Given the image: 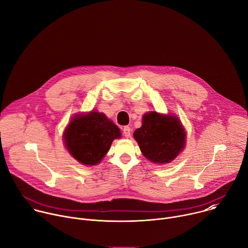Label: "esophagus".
Returning <instances> with one entry per match:
<instances>
[{
    "label": "esophagus",
    "mask_w": 248,
    "mask_h": 248,
    "mask_svg": "<svg viewBox=\"0 0 248 248\" xmlns=\"http://www.w3.org/2000/svg\"><path fill=\"white\" fill-rule=\"evenodd\" d=\"M123 134L126 138H129L131 135V128L129 126H124L123 127Z\"/></svg>",
    "instance_id": "34e87169"
}]
</instances>
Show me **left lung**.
<instances>
[{
    "label": "left lung",
    "mask_w": 248,
    "mask_h": 248,
    "mask_svg": "<svg viewBox=\"0 0 248 248\" xmlns=\"http://www.w3.org/2000/svg\"><path fill=\"white\" fill-rule=\"evenodd\" d=\"M142 155L155 163H169L183 150L186 133L180 120L157 112L146 113L134 133Z\"/></svg>",
    "instance_id": "obj_1"
}]
</instances>
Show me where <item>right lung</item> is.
<instances>
[{
	"label": "right lung",
	"instance_id": "add662e5",
	"mask_svg": "<svg viewBox=\"0 0 248 248\" xmlns=\"http://www.w3.org/2000/svg\"><path fill=\"white\" fill-rule=\"evenodd\" d=\"M120 137L119 128L104 113L92 111L71 120L64 141L76 160L85 165H94L109 151L112 140Z\"/></svg>",
	"mask_w": 248,
	"mask_h": 248
}]
</instances>
